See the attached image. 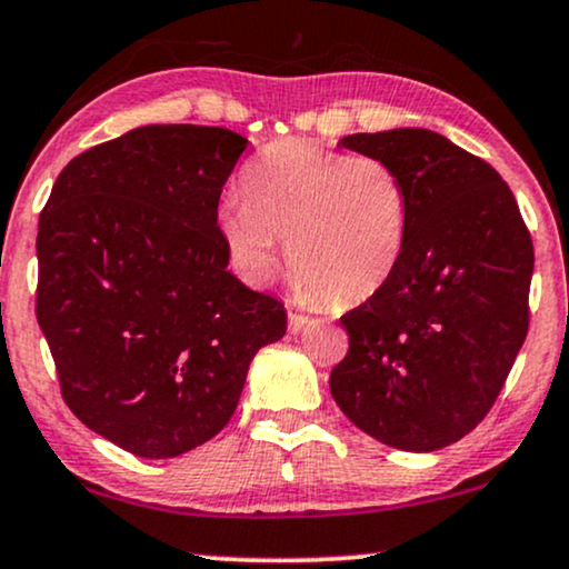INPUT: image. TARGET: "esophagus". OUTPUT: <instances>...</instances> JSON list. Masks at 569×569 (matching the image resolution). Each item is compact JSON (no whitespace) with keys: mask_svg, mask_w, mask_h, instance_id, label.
<instances>
[{"mask_svg":"<svg viewBox=\"0 0 569 569\" xmlns=\"http://www.w3.org/2000/svg\"><path fill=\"white\" fill-rule=\"evenodd\" d=\"M308 323H313L311 316H306V313H290V321H287V327H290L292 335H298V331L306 329Z\"/></svg>","mask_w":569,"mask_h":569,"instance_id":"esophagus-1","label":"esophagus"}]
</instances>
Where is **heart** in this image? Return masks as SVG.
Segmentation results:
<instances>
[{
    "instance_id": "b5f03b06",
    "label": "heart",
    "mask_w": 569,
    "mask_h": 569,
    "mask_svg": "<svg viewBox=\"0 0 569 569\" xmlns=\"http://www.w3.org/2000/svg\"><path fill=\"white\" fill-rule=\"evenodd\" d=\"M246 203L219 211V238L234 269L267 282L287 240L298 298L356 306L400 267L410 227L408 188L368 153L327 151L311 140L271 143L242 174Z\"/></svg>"
}]
</instances>
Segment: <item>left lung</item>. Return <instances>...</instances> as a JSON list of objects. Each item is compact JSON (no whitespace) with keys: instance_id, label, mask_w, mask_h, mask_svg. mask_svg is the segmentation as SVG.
<instances>
[{"instance_id":"left-lung-1","label":"left lung","mask_w":569,"mask_h":569,"mask_svg":"<svg viewBox=\"0 0 569 569\" xmlns=\"http://www.w3.org/2000/svg\"><path fill=\"white\" fill-rule=\"evenodd\" d=\"M408 188L405 253L387 284L342 316L350 350L329 389L360 431L433 452L491 410L528 335L533 242L497 169L423 128L356 132Z\"/></svg>"}]
</instances>
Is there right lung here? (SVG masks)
Wrapping results in <instances>:
<instances>
[{
  "label": "right lung",
  "instance_id": "obj_1",
  "mask_svg": "<svg viewBox=\"0 0 569 569\" xmlns=\"http://www.w3.org/2000/svg\"><path fill=\"white\" fill-rule=\"evenodd\" d=\"M246 146L227 128L146 124L72 159L41 211L36 319L62 400L138 457L217 437L250 360L287 331L282 302L227 271L219 238Z\"/></svg>",
  "mask_w": 569,
  "mask_h": 569
}]
</instances>
